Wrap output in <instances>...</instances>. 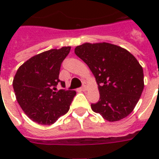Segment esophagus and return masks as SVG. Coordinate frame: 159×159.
Listing matches in <instances>:
<instances>
[{"mask_svg": "<svg viewBox=\"0 0 159 159\" xmlns=\"http://www.w3.org/2000/svg\"><path fill=\"white\" fill-rule=\"evenodd\" d=\"M87 89V83L85 82H82V91H86Z\"/></svg>", "mask_w": 159, "mask_h": 159, "instance_id": "34e87169", "label": "esophagus"}]
</instances>
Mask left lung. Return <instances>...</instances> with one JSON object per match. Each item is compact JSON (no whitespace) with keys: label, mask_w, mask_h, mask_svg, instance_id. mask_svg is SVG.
<instances>
[{"label":"left lung","mask_w":159,"mask_h":159,"mask_svg":"<svg viewBox=\"0 0 159 159\" xmlns=\"http://www.w3.org/2000/svg\"><path fill=\"white\" fill-rule=\"evenodd\" d=\"M75 53L89 67L97 80L99 101L92 110L117 121L133 111L143 90V68L125 48L108 43L79 45Z\"/></svg>","instance_id":"obj_1"}]
</instances>
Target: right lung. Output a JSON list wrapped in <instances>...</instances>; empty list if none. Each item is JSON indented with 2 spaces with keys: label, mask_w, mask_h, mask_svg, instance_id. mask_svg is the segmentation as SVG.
Listing matches in <instances>:
<instances>
[{
  "label": "right lung",
  "mask_w": 159,
  "mask_h": 159,
  "mask_svg": "<svg viewBox=\"0 0 159 159\" xmlns=\"http://www.w3.org/2000/svg\"><path fill=\"white\" fill-rule=\"evenodd\" d=\"M71 47L50 49L34 56L19 67L13 80L16 100L29 118L49 125L69 111L75 91L61 89L65 82L58 78L60 67Z\"/></svg>",
  "instance_id": "add662e5"
}]
</instances>
